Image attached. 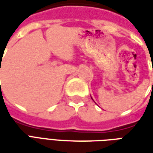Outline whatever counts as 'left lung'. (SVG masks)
<instances>
[{
    "instance_id": "1",
    "label": "left lung",
    "mask_w": 153,
    "mask_h": 153,
    "mask_svg": "<svg viewBox=\"0 0 153 153\" xmlns=\"http://www.w3.org/2000/svg\"><path fill=\"white\" fill-rule=\"evenodd\" d=\"M152 71H153V70H152ZM92 98V97H91ZM92 100H93V98H92Z\"/></svg>"
}]
</instances>
